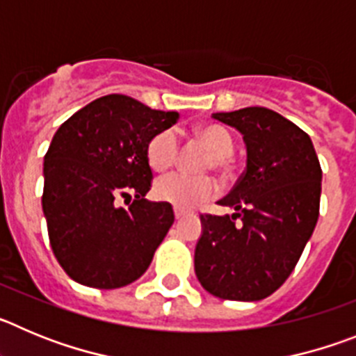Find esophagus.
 Returning <instances> with one entry per match:
<instances>
[{
  "mask_svg": "<svg viewBox=\"0 0 356 356\" xmlns=\"http://www.w3.org/2000/svg\"><path fill=\"white\" fill-rule=\"evenodd\" d=\"M184 216H185V212H181L180 209H175V219H176V221H180Z\"/></svg>",
  "mask_w": 356,
  "mask_h": 356,
  "instance_id": "esophagus-1",
  "label": "esophagus"
}]
</instances>
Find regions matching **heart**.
Instances as JSON below:
<instances>
[{
	"mask_svg": "<svg viewBox=\"0 0 356 356\" xmlns=\"http://www.w3.org/2000/svg\"><path fill=\"white\" fill-rule=\"evenodd\" d=\"M197 137L209 146L216 163L221 165L222 160L234 153V139L226 128L219 124H207L197 130ZM178 155V137L172 130L156 134L147 144V162L155 171H165L175 163ZM217 184L210 176H194L185 172H171L162 176L155 184V196L171 203L180 210H193L200 203L216 196Z\"/></svg>",
	"mask_w": 356,
	"mask_h": 356,
	"instance_id": "obj_1",
	"label": "heart"
}]
</instances>
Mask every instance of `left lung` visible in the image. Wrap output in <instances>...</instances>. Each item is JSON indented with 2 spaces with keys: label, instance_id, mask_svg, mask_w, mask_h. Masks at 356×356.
Segmentation results:
<instances>
[{
  "label": "left lung",
  "instance_id": "1",
  "mask_svg": "<svg viewBox=\"0 0 356 356\" xmlns=\"http://www.w3.org/2000/svg\"><path fill=\"white\" fill-rule=\"evenodd\" d=\"M212 118L242 135L246 171L217 201L232 216H201L194 271L221 300L259 301L289 278L312 237L323 171L310 137L275 110L248 106Z\"/></svg>",
  "mask_w": 356,
  "mask_h": 356
}]
</instances>
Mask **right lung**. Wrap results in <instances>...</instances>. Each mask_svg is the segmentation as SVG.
Instances as JSON below:
<instances>
[{
  "instance_id": "add662e5",
  "label": "right lung",
  "mask_w": 356,
  "mask_h": 356,
  "mask_svg": "<svg viewBox=\"0 0 356 356\" xmlns=\"http://www.w3.org/2000/svg\"><path fill=\"white\" fill-rule=\"evenodd\" d=\"M176 119V112L108 94L53 135L44 156L42 210L53 253L74 282L119 289L149 267L175 213L165 201L144 200L153 178L147 144Z\"/></svg>"
}]
</instances>
